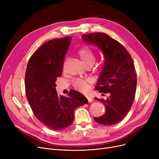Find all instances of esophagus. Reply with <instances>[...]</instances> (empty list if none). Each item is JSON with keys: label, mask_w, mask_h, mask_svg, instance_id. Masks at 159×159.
Here are the masks:
<instances>
[{"label": "esophagus", "mask_w": 159, "mask_h": 159, "mask_svg": "<svg viewBox=\"0 0 159 159\" xmlns=\"http://www.w3.org/2000/svg\"><path fill=\"white\" fill-rule=\"evenodd\" d=\"M86 97H87V98H88V101L89 102H92V101H93L92 97H90V96H86Z\"/></svg>", "instance_id": "esophagus-1"}]
</instances>
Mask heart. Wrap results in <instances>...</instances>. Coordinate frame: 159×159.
<instances>
[{
    "instance_id": "b5f03b06",
    "label": "heart",
    "mask_w": 159,
    "mask_h": 159,
    "mask_svg": "<svg viewBox=\"0 0 159 159\" xmlns=\"http://www.w3.org/2000/svg\"><path fill=\"white\" fill-rule=\"evenodd\" d=\"M78 55L82 62L86 66L93 64L95 61L94 53L88 48L80 49ZM90 80L89 79H77L73 80V84L75 88L81 92H86L89 88Z\"/></svg>"
}]
</instances>
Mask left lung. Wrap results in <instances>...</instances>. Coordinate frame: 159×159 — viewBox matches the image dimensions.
<instances>
[{
  "label": "left lung",
  "mask_w": 159,
  "mask_h": 159,
  "mask_svg": "<svg viewBox=\"0 0 159 159\" xmlns=\"http://www.w3.org/2000/svg\"><path fill=\"white\" fill-rule=\"evenodd\" d=\"M82 38L87 44L98 48L104 56L95 89L110 96L106 100L95 98L105 106L106 113L94 120L105 126L114 125L126 116L134 101L137 87L135 66L126 48L106 33H91L82 35Z\"/></svg>",
  "instance_id": "obj_1"
}]
</instances>
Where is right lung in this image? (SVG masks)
<instances>
[{
	"mask_svg": "<svg viewBox=\"0 0 159 159\" xmlns=\"http://www.w3.org/2000/svg\"><path fill=\"white\" fill-rule=\"evenodd\" d=\"M71 37L49 40L30 57L25 75L28 101L36 117L52 129L62 130L71 126L74 111L88 103L85 96L71 90L68 97L58 95L57 77L62 75L65 55Z\"/></svg>",
	"mask_w": 159,
	"mask_h": 159,
	"instance_id": "right-lung-1",
	"label": "right lung"
}]
</instances>
